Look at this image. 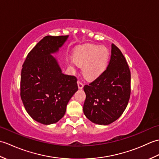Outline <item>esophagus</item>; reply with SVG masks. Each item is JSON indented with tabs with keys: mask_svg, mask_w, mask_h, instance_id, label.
Returning a JSON list of instances; mask_svg holds the SVG:
<instances>
[{
	"mask_svg": "<svg viewBox=\"0 0 159 159\" xmlns=\"http://www.w3.org/2000/svg\"><path fill=\"white\" fill-rule=\"evenodd\" d=\"M77 83H78V87H79V89H83V82L80 81V80H78Z\"/></svg>",
	"mask_w": 159,
	"mask_h": 159,
	"instance_id": "obj_1",
	"label": "esophagus"
}]
</instances>
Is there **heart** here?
Masks as SVG:
<instances>
[{
  "mask_svg": "<svg viewBox=\"0 0 159 159\" xmlns=\"http://www.w3.org/2000/svg\"><path fill=\"white\" fill-rule=\"evenodd\" d=\"M73 59L78 65H83L84 76L92 80L106 70L109 60V51L104 46L88 43L78 47L74 52Z\"/></svg>",
  "mask_w": 159,
  "mask_h": 159,
  "instance_id": "1",
  "label": "heart"
}]
</instances>
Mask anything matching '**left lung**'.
Wrapping results in <instances>:
<instances>
[{
  "mask_svg": "<svg viewBox=\"0 0 159 159\" xmlns=\"http://www.w3.org/2000/svg\"><path fill=\"white\" fill-rule=\"evenodd\" d=\"M83 89L86 94L83 112L93 123L109 124L126 109L130 96V71L123 54L113 43L106 70Z\"/></svg>",
  "mask_w": 159,
  "mask_h": 159,
  "instance_id": "obj_1",
  "label": "left lung"
}]
</instances>
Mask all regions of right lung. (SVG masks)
<instances>
[{
    "mask_svg": "<svg viewBox=\"0 0 159 159\" xmlns=\"http://www.w3.org/2000/svg\"><path fill=\"white\" fill-rule=\"evenodd\" d=\"M68 35L46 36L28 54L22 65L20 96L33 120L48 125L64 116L67 104L78 90L77 79L61 72L51 55Z\"/></svg>",
    "mask_w": 159,
    "mask_h": 159,
    "instance_id": "obj_1",
    "label": "right lung"
}]
</instances>
